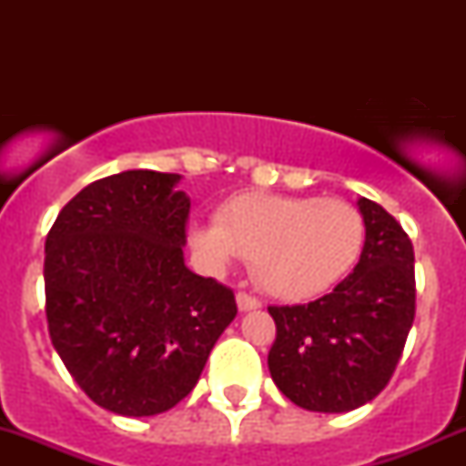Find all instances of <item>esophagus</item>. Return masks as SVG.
<instances>
[{"label": "esophagus", "instance_id": "34e87169", "mask_svg": "<svg viewBox=\"0 0 466 466\" xmlns=\"http://www.w3.org/2000/svg\"><path fill=\"white\" fill-rule=\"evenodd\" d=\"M237 307L238 311H257V309H261V302L257 298H252V295L248 293H238L237 295Z\"/></svg>", "mask_w": 466, "mask_h": 466}]
</instances>
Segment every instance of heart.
<instances>
[{"mask_svg":"<svg viewBox=\"0 0 466 466\" xmlns=\"http://www.w3.org/2000/svg\"><path fill=\"white\" fill-rule=\"evenodd\" d=\"M189 237L207 266L220 270L238 257H252L268 293L302 302L354 268L365 223L345 200L255 191L229 198L218 209V223H196Z\"/></svg>","mask_w":466,"mask_h":466,"instance_id":"b5f03b06","label":"heart"}]
</instances>
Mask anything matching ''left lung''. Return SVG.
I'll return each instance as SVG.
<instances>
[{
	"label": "left lung",
	"instance_id": "obj_1",
	"mask_svg": "<svg viewBox=\"0 0 466 466\" xmlns=\"http://www.w3.org/2000/svg\"><path fill=\"white\" fill-rule=\"evenodd\" d=\"M365 243L354 272L316 302L268 307L277 338L268 370L281 394L313 412H350L388 385L415 320V252L401 225L356 200Z\"/></svg>",
	"mask_w": 466,
	"mask_h": 466
}]
</instances>
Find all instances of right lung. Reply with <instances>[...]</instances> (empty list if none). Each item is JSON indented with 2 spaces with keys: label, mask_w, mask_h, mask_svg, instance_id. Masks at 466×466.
<instances>
[{
  "label": "right lung",
  "mask_w": 466,
  "mask_h": 466,
  "mask_svg": "<svg viewBox=\"0 0 466 466\" xmlns=\"http://www.w3.org/2000/svg\"><path fill=\"white\" fill-rule=\"evenodd\" d=\"M182 176L137 168L78 191L45 243L56 351L96 406L167 412L198 383L234 293L185 266L191 200Z\"/></svg>",
  "instance_id": "right-lung-1"
}]
</instances>
